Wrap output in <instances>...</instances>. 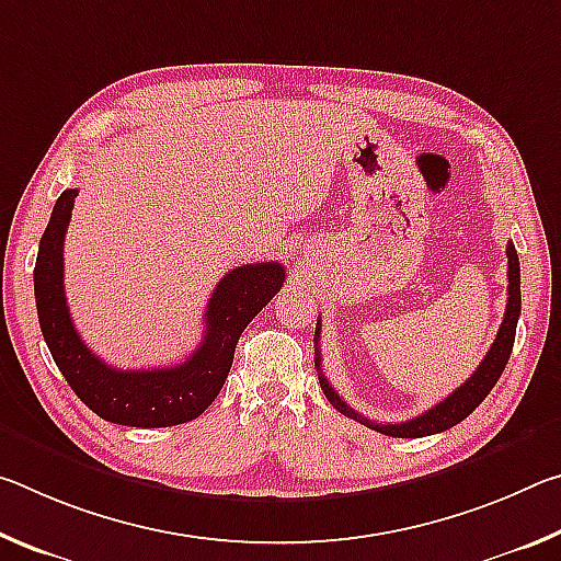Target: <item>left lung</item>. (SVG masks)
<instances>
[{"mask_svg":"<svg viewBox=\"0 0 561 561\" xmlns=\"http://www.w3.org/2000/svg\"><path fill=\"white\" fill-rule=\"evenodd\" d=\"M507 309H505V319H502L500 331L495 341H492L490 351L482 358V364L478 366V371H474L468 381H465L460 388H455V391L440 401L438 405H433L431 411H425L421 415L411 417V421L405 423H374L368 421V417L358 415L354 408H348L344 398H341L331 383L321 374V356H319V327L314 331V354H317V371H319V383H321V391L329 398V403L336 408L348 417H354V421L368 425L371 431H378L383 435H393V438H423V435H433V433H443L453 428V425H458L460 421H465L474 408H478L482 401H485V396L495 388L497 378L505 371L510 354H512V346H515V331H517V319H519V309H522V294H519V257H517V250L515 244L507 242Z\"/></svg>","mask_w":561,"mask_h":561,"instance_id":"8db88e82","label":"left lung"}]
</instances>
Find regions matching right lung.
Returning a JSON list of instances; mask_svg holds the SVG:
<instances>
[{"label": "right lung", "instance_id": "add662e5", "mask_svg": "<svg viewBox=\"0 0 561 561\" xmlns=\"http://www.w3.org/2000/svg\"><path fill=\"white\" fill-rule=\"evenodd\" d=\"M79 190H64L39 242L34 267L36 314L46 346L73 393L103 421L130 428H168L201 415L222 391L237 339L284 284L279 262L227 272L205 309V334L185 364L121 371L83 344L64 294V237Z\"/></svg>", "mask_w": 561, "mask_h": 561}]
</instances>
